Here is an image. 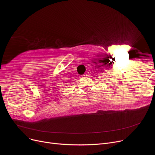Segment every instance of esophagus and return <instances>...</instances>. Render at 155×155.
<instances>
[{
  "instance_id": "1",
  "label": "esophagus",
  "mask_w": 155,
  "mask_h": 155,
  "mask_svg": "<svg viewBox=\"0 0 155 155\" xmlns=\"http://www.w3.org/2000/svg\"><path fill=\"white\" fill-rule=\"evenodd\" d=\"M85 77H86V75H83L81 78H85Z\"/></svg>"
}]
</instances>
